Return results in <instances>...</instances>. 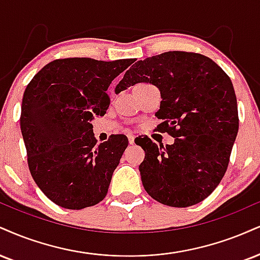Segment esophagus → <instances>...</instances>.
<instances>
[{
	"mask_svg": "<svg viewBox=\"0 0 260 260\" xmlns=\"http://www.w3.org/2000/svg\"><path fill=\"white\" fill-rule=\"evenodd\" d=\"M127 138H128V142H129L131 145H133V144H134V140H136V137H134L133 134H128Z\"/></svg>",
	"mask_w": 260,
	"mask_h": 260,
	"instance_id": "obj_1",
	"label": "esophagus"
}]
</instances>
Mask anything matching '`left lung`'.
I'll use <instances>...</instances> for the list:
<instances>
[{
    "label": "left lung",
    "instance_id": "obj_1",
    "mask_svg": "<svg viewBox=\"0 0 260 260\" xmlns=\"http://www.w3.org/2000/svg\"><path fill=\"white\" fill-rule=\"evenodd\" d=\"M146 82L157 87L160 132L174 137L172 145L138 142L145 151L139 166L144 189L171 207L201 202L226 172L239 131L234 86L223 69L198 53L166 52L137 61L115 92Z\"/></svg>",
    "mask_w": 260,
    "mask_h": 260
}]
</instances>
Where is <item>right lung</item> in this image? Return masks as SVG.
Segmentation results:
<instances>
[{
  "mask_svg": "<svg viewBox=\"0 0 260 260\" xmlns=\"http://www.w3.org/2000/svg\"><path fill=\"white\" fill-rule=\"evenodd\" d=\"M134 61L58 59L27 84L20 116L27 164L37 186L55 205L82 209L108 193L128 139L118 134L96 144L90 122L106 114L111 81Z\"/></svg>",
  "mask_w": 260,
  "mask_h": 260,
  "instance_id": "1",
  "label": "right lung"
}]
</instances>
